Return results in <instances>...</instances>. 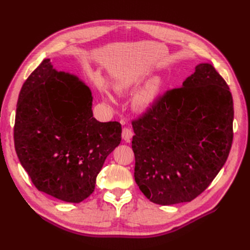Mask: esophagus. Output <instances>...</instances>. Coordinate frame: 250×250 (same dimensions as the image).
Returning a JSON list of instances; mask_svg holds the SVG:
<instances>
[{"label": "esophagus", "instance_id": "obj_1", "mask_svg": "<svg viewBox=\"0 0 250 250\" xmlns=\"http://www.w3.org/2000/svg\"><path fill=\"white\" fill-rule=\"evenodd\" d=\"M133 137V131L130 129V128L125 127L123 128V131H122V138L124 141L126 142H129L131 140V138Z\"/></svg>", "mask_w": 250, "mask_h": 250}]
</instances>
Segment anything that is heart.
<instances>
[{
	"mask_svg": "<svg viewBox=\"0 0 250 250\" xmlns=\"http://www.w3.org/2000/svg\"><path fill=\"white\" fill-rule=\"evenodd\" d=\"M162 87V79L160 77H153L150 79L145 86L135 95L133 99V107L140 111L147 110L152 106L155 102L158 93ZM131 88V82L123 81L116 86V90L120 94H123Z\"/></svg>",
	"mask_w": 250,
	"mask_h": 250,
	"instance_id": "obj_1",
	"label": "heart"
}]
</instances>
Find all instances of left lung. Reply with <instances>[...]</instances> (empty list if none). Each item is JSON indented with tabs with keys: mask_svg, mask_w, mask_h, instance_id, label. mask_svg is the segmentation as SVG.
Wrapping results in <instances>:
<instances>
[{
	"mask_svg": "<svg viewBox=\"0 0 250 250\" xmlns=\"http://www.w3.org/2000/svg\"><path fill=\"white\" fill-rule=\"evenodd\" d=\"M229 87L209 63L196 65L183 86L169 89L132 121L134 179L156 204L190 202L210 185L232 144Z\"/></svg>",
	"mask_w": 250,
	"mask_h": 250,
	"instance_id": "obj_1",
	"label": "left lung"
}]
</instances>
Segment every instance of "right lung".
I'll return each mask as SVG.
<instances>
[{
    "instance_id": "1",
    "label": "right lung",
    "mask_w": 250,
    "mask_h": 250,
    "mask_svg": "<svg viewBox=\"0 0 250 250\" xmlns=\"http://www.w3.org/2000/svg\"><path fill=\"white\" fill-rule=\"evenodd\" d=\"M93 96L77 76L43 59L19 96L14 146L41 192L78 203L95 190L106 157L121 143L119 122L93 117Z\"/></svg>"
}]
</instances>
